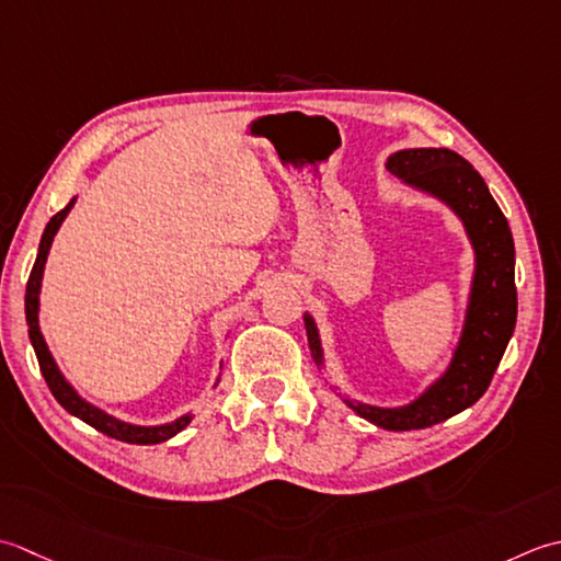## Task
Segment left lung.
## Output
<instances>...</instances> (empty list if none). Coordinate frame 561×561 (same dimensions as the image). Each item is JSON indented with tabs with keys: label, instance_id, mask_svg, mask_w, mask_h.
<instances>
[{
	"label": "left lung",
	"instance_id": "8db88e82",
	"mask_svg": "<svg viewBox=\"0 0 561 561\" xmlns=\"http://www.w3.org/2000/svg\"><path fill=\"white\" fill-rule=\"evenodd\" d=\"M387 171L402 184L440 201L462 222L474 251L462 329L445 370L409 404L375 407L344 397L346 407L387 431L428 428L472 407L494 377L516 329V249L508 220L479 171L445 147H414L387 157ZM307 341L319 370H327L314 317L305 312Z\"/></svg>",
	"mask_w": 561,
	"mask_h": 561
}]
</instances>
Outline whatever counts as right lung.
<instances>
[{"instance_id":"1","label":"right lung","mask_w":561,"mask_h":561,"mask_svg":"<svg viewBox=\"0 0 561 561\" xmlns=\"http://www.w3.org/2000/svg\"><path fill=\"white\" fill-rule=\"evenodd\" d=\"M77 203V196L65 205V208L50 217V222L45 225V232L41 237V244H38V256H36V264H33V271L28 276V285H26V324H28V339H31V346L36 351V358L41 365V373L45 377V382H48L53 397L57 402L62 404V409L70 411L72 416L82 419L84 424L94 426L96 431L106 433V436L116 438V440H125V443H135V445H154V443H164L169 438H174L179 431H184L193 414H184L174 421H169V424H157V426H140V424H130V421H123L118 416L108 414V411L99 409L96 404L87 402V399L79 394L75 387L70 385V380L62 375V370L57 368V363L53 358V353L45 344L43 339V331H41V322H38V312H41V285H43V271H45V261H48L50 254V247H53V239L60 230V225L65 222V217L70 215L72 205ZM220 368H222V360H220ZM220 382V375H217L215 387Z\"/></svg>"}]
</instances>
